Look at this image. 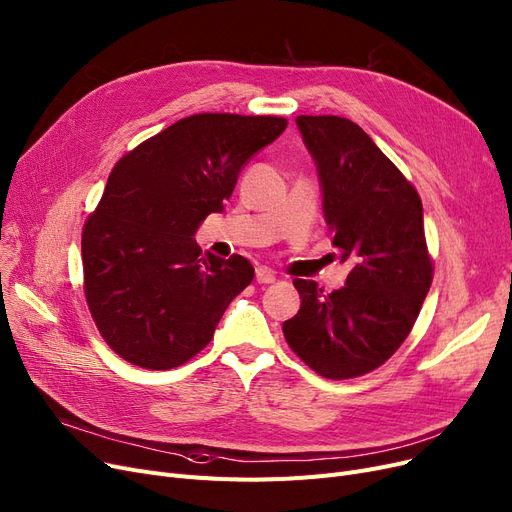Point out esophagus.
Masks as SVG:
<instances>
[{
    "label": "esophagus",
    "mask_w": 512,
    "mask_h": 512,
    "mask_svg": "<svg viewBox=\"0 0 512 512\" xmlns=\"http://www.w3.org/2000/svg\"><path fill=\"white\" fill-rule=\"evenodd\" d=\"M255 280H257L259 284H272V282H276V274H274L270 268H259V270L255 272Z\"/></svg>",
    "instance_id": "34e87169"
}]
</instances>
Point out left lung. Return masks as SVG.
<instances>
[{
    "label": "left lung",
    "mask_w": 512,
    "mask_h": 512,
    "mask_svg": "<svg viewBox=\"0 0 512 512\" xmlns=\"http://www.w3.org/2000/svg\"><path fill=\"white\" fill-rule=\"evenodd\" d=\"M297 125L318 165L332 244L353 270L328 295L295 278L301 309L282 332L324 379H355L383 366L406 341L431 288L422 203L360 125L335 115H301Z\"/></svg>",
    "instance_id": "8db88e82"
}]
</instances>
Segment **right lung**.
I'll return each instance as SVG.
<instances>
[{"mask_svg":"<svg viewBox=\"0 0 512 512\" xmlns=\"http://www.w3.org/2000/svg\"><path fill=\"white\" fill-rule=\"evenodd\" d=\"M286 123L270 115H190L110 171L83 224V293L102 339L125 362L146 370L186 364L253 282L247 259L201 257L192 236L224 209L242 165Z\"/></svg>","mask_w":512,"mask_h":512,"instance_id":"add662e5","label":"right lung"}]
</instances>
